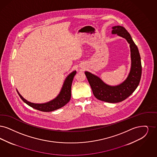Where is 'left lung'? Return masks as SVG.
<instances>
[{"label":"left lung","instance_id":"left-lung-1","mask_svg":"<svg viewBox=\"0 0 157 157\" xmlns=\"http://www.w3.org/2000/svg\"><path fill=\"white\" fill-rule=\"evenodd\" d=\"M112 29V34L124 38L130 44L131 66L128 77L118 85L109 86L90 72L85 71L84 73L96 98L105 102L116 103L125 100L137 88L141 80L142 66L138 49L130 33L121 26H113Z\"/></svg>","mask_w":157,"mask_h":157}]
</instances>
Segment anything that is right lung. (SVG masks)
<instances>
[{
	"instance_id": "right-lung-1",
	"label": "right lung",
	"mask_w": 157,
	"mask_h": 157,
	"mask_svg": "<svg viewBox=\"0 0 157 157\" xmlns=\"http://www.w3.org/2000/svg\"><path fill=\"white\" fill-rule=\"evenodd\" d=\"M76 73V71L75 70L67 76L63 82L59 94L54 99L49 101L48 102L44 103H33L30 102L21 96V94L19 93L17 89L16 90L21 99L31 107L44 112L53 111L64 106L70 100L71 84Z\"/></svg>"
}]
</instances>
